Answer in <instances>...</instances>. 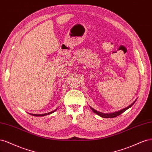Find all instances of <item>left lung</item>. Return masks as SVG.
Segmentation results:
<instances>
[{
	"mask_svg": "<svg viewBox=\"0 0 152 152\" xmlns=\"http://www.w3.org/2000/svg\"><path fill=\"white\" fill-rule=\"evenodd\" d=\"M137 99L135 100V101H134L133 103L131 105H129V106H128L127 107H126V108L122 109V110H118V111H116V112H111V113H103V112H99V111H97L95 109H94V108H92L91 107H90V109L93 110V112H95V113L97 115H99V116L103 117V118H113V117H115L123 113V112L124 111H126L127 109H129L130 107H131L133 105V104H134V103L136 102Z\"/></svg>",
	"mask_w": 152,
	"mask_h": 152,
	"instance_id": "obj_1",
	"label": "left lung"
}]
</instances>
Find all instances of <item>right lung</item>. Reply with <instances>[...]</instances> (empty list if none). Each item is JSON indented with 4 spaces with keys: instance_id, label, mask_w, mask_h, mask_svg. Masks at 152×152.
Returning <instances> with one entry per match:
<instances>
[{
    "instance_id": "obj_1",
    "label": "right lung",
    "mask_w": 152,
    "mask_h": 152,
    "mask_svg": "<svg viewBox=\"0 0 152 152\" xmlns=\"http://www.w3.org/2000/svg\"><path fill=\"white\" fill-rule=\"evenodd\" d=\"M57 109H58V108H57L56 109H55L54 110H53V111H52V112H48V113H45V114H31V113H30V115H33V116H37V117H40V116H45V115H49V114H51L53 113V112H56V111L57 110Z\"/></svg>"
}]
</instances>
